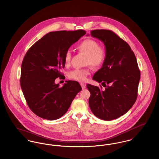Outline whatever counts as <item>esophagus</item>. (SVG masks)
I'll list each match as a JSON object with an SVG mask.
<instances>
[{
    "instance_id": "obj_1",
    "label": "esophagus",
    "mask_w": 159,
    "mask_h": 159,
    "mask_svg": "<svg viewBox=\"0 0 159 159\" xmlns=\"http://www.w3.org/2000/svg\"><path fill=\"white\" fill-rule=\"evenodd\" d=\"M80 85L82 86V89H85L86 88V85L85 84H84V83H80Z\"/></svg>"
}]
</instances>
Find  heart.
<instances>
[{"instance_id":"obj_1","label":"heart","mask_w":159,"mask_h":159,"mask_svg":"<svg viewBox=\"0 0 159 159\" xmlns=\"http://www.w3.org/2000/svg\"><path fill=\"white\" fill-rule=\"evenodd\" d=\"M77 49L85 54L86 63L94 67H100L106 61L107 50L103 47L100 46L98 42L94 39H85L77 45ZM71 56V52L67 50L64 56V63L66 65L70 64ZM90 73L89 68H75L68 73V77L71 79L83 82Z\"/></svg>"}]
</instances>
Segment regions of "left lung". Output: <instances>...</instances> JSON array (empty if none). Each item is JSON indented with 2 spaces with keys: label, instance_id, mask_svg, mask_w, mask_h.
Here are the masks:
<instances>
[{
  "label": "left lung",
  "instance_id": "obj_1",
  "mask_svg": "<svg viewBox=\"0 0 159 159\" xmlns=\"http://www.w3.org/2000/svg\"><path fill=\"white\" fill-rule=\"evenodd\" d=\"M91 35L103 42L107 59L93 77L105 88L86 85L91 93L89 106L98 118L112 120L126 113L134 104L140 72L129 45L113 31L95 30Z\"/></svg>",
  "mask_w": 159,
  "mask_h": 159
}]
</instances>
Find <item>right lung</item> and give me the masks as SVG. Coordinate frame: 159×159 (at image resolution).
<instances>
[{
	"label": "right lung",
	"instance_id": "add662e5",
	"mask_svg": "<svg viewBox=\"0 0 159 159\" xmlns=\"http://www.w3.org/2000/svg\"><path fill=\"white\" fill-rule=\"evenodd\" d=\"M85 34L83 30L50 32L26 52L20 82L29 108L37 116L49 120L59 119L82 90L77 81H66L60 87L55 80L65 77L61 69L65 65V52Z\"/></svg>",
	"mask_w": 159,
	"mask_h": 159
}]
</instances>
